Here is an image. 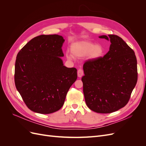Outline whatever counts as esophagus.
I'll list each match as a JSON object with an SVG mask.
<instances>
[{
  "mask_svg": "<svg viewBox=\"0 0 146 146\" xmlns=\"http://www.w3.org/2000/svg\"><path fill=\"white\" fill-rule=\"evenodd\" d=\"M77 74H78V77H82L83 74H84V72H83V70L82 69H79L77 71Z\"/></svg>",
  "mask_w": 146,
  "mask_h": 146,
  "instance_id": "1",
  "label": "esophagus"
}]
</instances>
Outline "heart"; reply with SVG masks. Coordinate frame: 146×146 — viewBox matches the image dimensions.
<instances>
[{
	"instance_id": "heart-1",
	"label": "heart",
	"mask_w": 146,
	"mask_h": 146,
	"mask_svg": "<svg viewBox=\"0 0 146 146\" xmlns=\"http://www.w3.org/2000/svg\"><path fill=\"white\" fill-rule=\"evenodd\" d=\"M70 52L75 57L85 56L88 55L90 58L95 59L100 56L103 53V48L101 46L88 41H78L73 42L70 45ZM66 56L68 59H72V56L67 54Z\"/></svg>"
}]
</instances>
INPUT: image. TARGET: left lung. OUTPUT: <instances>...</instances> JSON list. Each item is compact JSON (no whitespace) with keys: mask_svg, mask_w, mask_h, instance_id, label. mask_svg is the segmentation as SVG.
<instances>
[{"mask_svg":"<svg viewBox=\"0 0 146 146\" xmlns=\"http://www.w3.org/2000/svg\"><path fill=\"white\" fill-rule=\"evenodd\" d=\"M99 38L110 39V50L103 57L84 63L83 94L92 111L111 113L129 102L138 80L137 60L133 50L117 35Z\"/></svg>","mask_w":146,"mask_h":146,"instance_id":"left-lung-1","label":"left lung"}]
</instances>
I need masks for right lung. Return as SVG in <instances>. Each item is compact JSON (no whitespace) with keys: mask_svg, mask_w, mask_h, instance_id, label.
I'll return each instance as SVG.
<instances>
[{"mask_svg":"<svg viewBox=\"0 0 146 146\" xmlns=\"http://www.w3.org/2000/svg\"><path fill=\"white\" fill-rule=\"evenodd\" d=\"M63 38L39 35L21 48L16 56L15 82L27 107L41 114L59 110L70 87L77 78V70L63 66L60 56Z\"/></svg>","mask_w":146,"mask_h":146,"instance_id":"1","label":"right lung"}]
</instances>
